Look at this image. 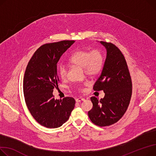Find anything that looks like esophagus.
Segmentation results:
<instances>
[{
  "label": "esophagus",
  "instance_id": "esophagus-1",
  "mask_svg": "<svg viewBox=\"0 0 156 156\" xmlns=\"http://www.w3.org/2000/svg\"><path fill=\"white\" fill-rule=\"evenodd\" d=\"M84 100H85V98L80 97V98H78L76 99V102H80V101H83Z\"/></svg>",
  "mask_w": 156,
  "mask_h": 156
}]
</instances>
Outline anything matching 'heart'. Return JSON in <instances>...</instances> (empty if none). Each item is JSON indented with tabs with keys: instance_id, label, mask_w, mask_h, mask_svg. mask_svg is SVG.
Returning a JSON list of instances; mask_svg holds the SVG:
<instances>
[{
	"instance_id": "obj_1",
	"label": "heart",
	"mask_w": 156,
	"mask_h": 156,
	"mask_svg": "<svg viewBox=\"0 0 156 156\" xmlns=\"http://www.w3.org/2000/svg\"><path fill=\"white\" fill-rule=\"evenodd\" d=\"M69 61L73 65H76L84 69L85 73L90 77L98 75L104 65V56L98 49L93 51L78 49L69 58ZM59 76L62 80H66L68 77V69L64 65L59 68ZM79 91H83L82 88L78 87Z\"/></svg>"
}]
</instances>
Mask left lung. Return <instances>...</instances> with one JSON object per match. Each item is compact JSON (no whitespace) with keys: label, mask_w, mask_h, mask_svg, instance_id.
<instances>
[{"label":"left lung","mask_w":156,"mask_h":156,"mask_svg":"<svg viewBox=\"0 0 156 156\" xmlns=\"http://www.w3.org/2000/svg\"><path fill=\"white\" fill-rule=\"evenodd\" d=\"M107 49V57L101 73L93 86L95 91L103 90V98L92 97V108L88 117L92 123L105 127L117 122L129 105L132 84L125 57L112 43L100 41Z\"/></svg>","instance_id":"left-lung-1"}]
</instances>
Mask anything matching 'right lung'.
I'll use <instances>...</instances> for the list:
<instances>
[{
    "label": "right lung",
    "mask_w": 156,
    "mask_h": 156,
    "mask_svg": "<svg viewBox=\"0 0 156 156\" xmlns=\"http://www.w3.org/2000/svg\"><path fill=\"white\" fill-rule=\"evenodd\" d=\"M75 42L65 40L42 45L35 51L26 69L23 91L26 105L34 119L47 128L61 126L75 107L73 98L55 100L53 95L59 82L58 62Z\"/></svg>",
    "instance_id": "right-lung-1"
}]
</instances>
